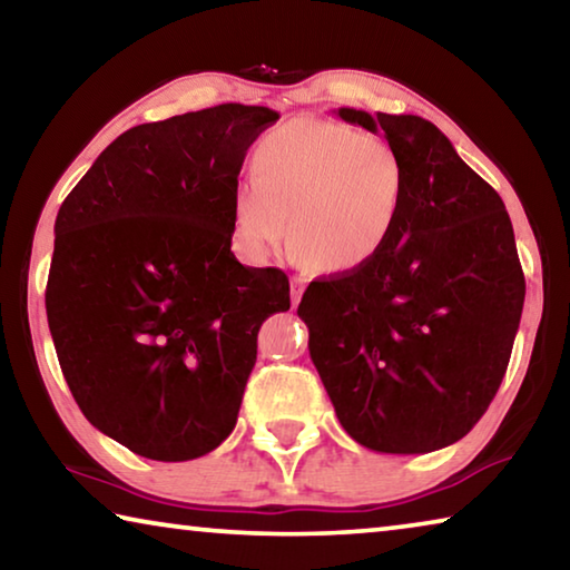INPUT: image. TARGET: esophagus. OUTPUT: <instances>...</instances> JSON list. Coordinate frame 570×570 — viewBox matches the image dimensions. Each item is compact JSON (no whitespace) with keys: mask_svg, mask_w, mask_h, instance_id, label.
Instances as JSON below:
<instances>
[{"mask_svg":"<svg viewBox=\"0 0 570 570\" xmlns=\"http://www.w3.org/2000/svg\"><path fill=\"white\" fill-rule=\"evenodd\" d=\"M304 288H306L304 278H302V276H294V278H292V306H296L298 302H302Z\"/></svg>","mask_w":570,"mask_h":570,"instance_id":"obj_1","label":"esophagus"}]
</instances>
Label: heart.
<instances>
[{"instance_id":"heart-1","label":"heart","mask_w":570,"mask_h":570,"mask_svg":"<svg viewBox=\"0 0 570 570\" xmlns=\"http://www.w3.org/2000/svg\"><path fill=\"white\" fill-rule=\"evenodd\" d=\"M254 180L234 193V236L250 258L292 246L316 274H354L390 246L407 170L387 140L326 118H296L258 142Z\"/></svg>"}]
</instances>
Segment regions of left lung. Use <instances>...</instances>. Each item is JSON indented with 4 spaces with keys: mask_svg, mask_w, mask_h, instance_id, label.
<instances>
[{
    "mask_svg": "<svg viewBox=\"0 0 570 570\" xmlns=\"http://www.w3.org/2000/svg\"><path fill=\"white\" fill-rule=\"evenodd\" d=\"M336 115L384 132L407 170V204L377 262L316 278L296 314L350 438L422 455L465 438L505 377L525 298L513 224L430 120Z\"/></svg>",
    "mask_w": 570,
    "mask_h": 570,
    "instance_id": "1",
    "label": "left lung"
}]
</instances>
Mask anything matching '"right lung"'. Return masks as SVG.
Instances as JSON below:
<instances>
[{"mask_svg":"<svg viewBox=\"0 0 570 570\" xmlns=\"http://www.w3.org/2000/svg\"><path fill=\"white\" fill-rule=\"evenodd\" d=\"M278 112L226 102L135 125L55 220L45 306L75 402L135 455L183 462L236 428L282 268L230 250L246 150Z\"/></svg>","mask_w":570,"mask_h":570,"instance_id":"1","label":"right lung"}]
</instances>
